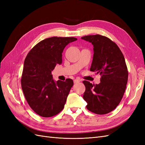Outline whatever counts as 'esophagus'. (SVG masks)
<instances>
[{
    "label": "esophagus",
    "mask_w": 145,
    "mask_h": 145,
    "mask_svg": "<svg viewBox=\"0 0 145 145\" xmlns=\"http://www.w3.org/2000/svg\"><path fill=\"white\" fill-rule=\"evenodd\" d=\"M81 82V80L78 79V78H76V79L74 80V83H78V82Z\"/></svg>",
    "instance_id": "34e87169"
}]
</instances>
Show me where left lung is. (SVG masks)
Instances as JSON below:
<instances>
[{"label": "left lung", "mask_w": 145, "mask_h": 145, "mask_svg": "<svg viewBox=\"0 0 145 145\" xmlns=\"http://www.w3.org/2000/svg\"><path fill=\"white\" fill-rule=\"evenodd\" d=\"M81 39L94 47L90 71L102 76L98 85L83 82L86 88L83 98L89 111L106 114L118 106L125 93L128 72L124 56L116 43L106 37L96 34Z\"/></svg>", "instance_id": "1"}]
</instances>
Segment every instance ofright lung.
Instances as JSON below:
<instances>
[{
    "instance_id": "right-lung-1",
    "label": "right lung",
    "mask_w": 145,
    "mask_h": 145,
    "mask_svg": "<svg viewBox=\"0 0 145 145\" xmlns=\"http://www.w3.org/2000/svg\"><path fill=\"white\" fill-rule=\"evenodd\" d=\"M75 37H52L35 45L26 57L21 85L29 106L38 115L50 117L59 114L64 105L73 81H54L51 71L62 63V52Z\"/></svg>"
}]
</instances>
